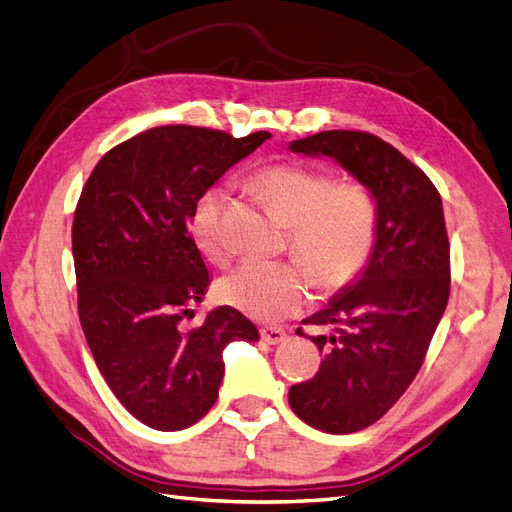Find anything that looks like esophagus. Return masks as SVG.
Returning a JSON list of instances; mask_svg holds the SVG:
<instances>
[{"instance_id":"obj_1","label":"esophagus","mask_w":512,"mask_h":512,"mask_svg":"<svg viewBox=\"0 0 512 512\" xmlns=\"http://www.w3.org/2000/svg\"><path fill=\"white\" fill-rule=\"evenodd\" d=\"M260 338L267 344H280L286 338V331L280 327H260Z\"/></svg>"}]
</instances>
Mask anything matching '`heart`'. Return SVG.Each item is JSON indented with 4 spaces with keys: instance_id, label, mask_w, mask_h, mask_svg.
I'll list each match as a JSON object with an SVG mask.
<instances>
[{
    "instance_id": "1",
    "label": "heart",
    "mask_w": 512,
    "mask_h": 512,
    "mask_svg": "<svg viewBox=\"0 0 512 512\" xmlns=\"http://www.w3.org/2000/svg\"><path fill=\"white\" fill-rule=\"evenodd\" d=\"M254 183L290 224L288 247L299 258H247L219 282V297L275 323L308 306L319 284L340 290L364 271L377 239V204L359 183L334 181L325 170L297 163L267 165ZM228 202L224 189H211L191 213V237L215 265L232 256Z\"/></svg>"
}]
</instances>
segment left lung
Segmentation results:
<instances>
[{"mask_svg":"<svg viewBox=\"0 0 512 512\" xmlns=\"http://www.w3.org/2000/svg\"><path fill=\"white\" fill-rule=\"evenodd\" d=\"M293 153L331 157L375 198L377 239L368 265L303 323L325 353L319 372L288 390L312 428L347 435L375 424L416 379L450 297L444 206L416 163L364 131H323L290 142ZM297 334L303 336L301 327Z\"/></svg>","mask_w":512,"mask_h":512,"instance_id":"obj_1","label":"left lung"}]
</instances>
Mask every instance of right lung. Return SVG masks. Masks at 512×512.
<instances>
[{
  "label": "right lung",
  "instance_id": "add662e5",
  "mask_svg": "<svg viewBox=\"0 0 512 512\" xmlns=\"http://www.w3.org/2000/svg\"><path fill=\"white\" fill-rule=\"evenodd\" d=\"M168 124L114 146L96 163L73 219L77 310L96 366L131 416L183 431L215 405L224 349L258 340L230 306L200 327L185 316L209 286L189 232L191 213L219 176L269 140Z\"/></svg>",
  "mask_w": 512,
  "mask_h": 512
}]
</instances>
